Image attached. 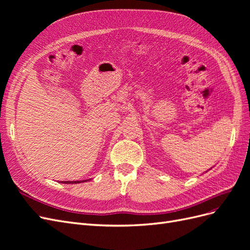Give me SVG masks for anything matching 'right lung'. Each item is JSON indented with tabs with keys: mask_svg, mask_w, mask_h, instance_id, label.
<instances>
[{
	"mask_svg": "<svg viewBox=\"0 0 250 250\" xmlns=\"http://www.w3.org/2000/svg\"><path fill=\"white\" fill-rule=\"evenodd\" d=\"M64 184H78L81 183V181H63Z\"/></svg>",
	"mask_w": 250,
	"mask_h": 250,
	"instance_id": "right-lung-1",
	"label": "right lung"
}]
</instances>
